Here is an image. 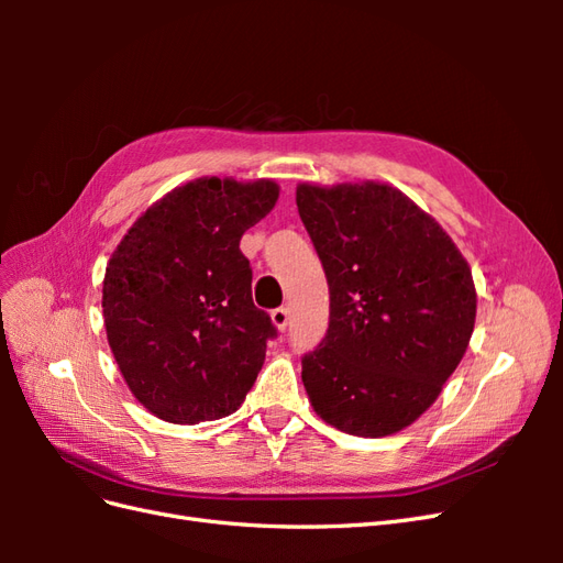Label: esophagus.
Returning <instances> with one entry per match:
<instances>
[{
  "label": "esophagus",
  "mask_w": 563,
  "mask_h": 563,
  "mask_svg": "<svg viewBox=\"0 0 563 563\" xmlns=\"http://www.w3.org/2000/svg\"><path fill=\"white\" fill-rule=\"evenodd\" d=\"M269 319H272V323H275L279 331H284L288 327V319H291V317H288L286 308H277V310L269 312Z\"/></svg>",
  "instance_id": "obj_1"
}]
</instances>
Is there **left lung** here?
<instances>
[{
  "instance_id": "left-lung-1",
  "label": "left lung",
  "mask_w": 563,
  "mask_h": 563,
  "mask_svg": "<svg viewBox=\"0 0 563 563\" xmlns=\"http://www.w3.org/2000/svg\"><path fill=\"white\" fill-rule=\"evenodd\" d=\"M296 203L331 294L329 331L302 356L314 413L354 437L397 434L437 401L470 345L472 269L387 183H300Z\"/></svg>"
}]
</instances>
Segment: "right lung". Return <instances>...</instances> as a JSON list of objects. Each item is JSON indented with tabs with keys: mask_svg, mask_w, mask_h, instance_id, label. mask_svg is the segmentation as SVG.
Masks as SVG:
<instances>
[{
	"mask_svg": "<svg viewBox=\"0 0 563 563\" xmlns=\"http://www.w3.org/2000/svg\"><path fill=\"white\" fill-rule=\"evenodd\" d=\"M279 199L275 180L197 178L164 195L114 249L103 319L114 362L152 416L234 413L277 335L251 298L242 234Z\"/></svg>",
	"mask_w": 563,
	"mask_h": 563,
	"instance_id": "1",
	"label": "right lung"
}]
</instances>
